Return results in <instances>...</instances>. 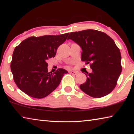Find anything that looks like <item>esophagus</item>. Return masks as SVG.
Returning <instances> with one entry per match:
<instances>
[{
    "instance_id": "1",
    "label": "esophagus",
    "mask_w": 134,
    "mask_h": 134,
    "mask_svg": "<svg viewBox=\"0 0 134 134\" xmlns=\"http://www.w3.org/2000/svg\"><path fill=\"white\" fill-rule=\"evenodd\" d=\"M70 74H72V75H76V74H77V72L76 71H70Z\"/></svg>"
}]
</instances>
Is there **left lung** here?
<instances>
[{"mask_svg": "<svg viewBox=\"0 0 134 134\" xmlns=\"http://www.w3.org/2000/svg\"><path fill=\"white\" fill-rule=\"evenodd\" d=\"M71 39L81 47V60L90 64L92 73L86 72L87 80L80 85L89 96L99 98L115 89L122 71L121 54L112 38L103 32L87 29L70 34Z\"/></svg>", "mask_w": 134, "mask_h": 134, "instance_id": "1", "label": "left lung"}]
</instances>
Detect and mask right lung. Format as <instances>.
Wrapping results in <instances>:
<instances>
[{"mask_svg": "<svg viewBox=\"0 0 134 134\" xmlns=\"http://www.w3.org/2000/svg\"><path fill=\"white\" fill-rule=\"evenodd\" d=\"M69 34L31 37L15 47L10 69L20 90L32 97L41 99L58 87L68 71L58 69L53 73L48 72L47 62L55 56L58 47Z\"/></svg>", "mask_w": 134, "mask_h": 134, "instance_id": "add662e5", "label": "right lung"}]
</instances>
